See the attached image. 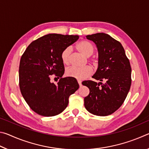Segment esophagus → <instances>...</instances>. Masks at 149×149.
<instances>
[{
  "label": "esophagus",
  "instance_id": "34e87169",
  "mask_svg": "<svg viewBox=\"0 0 149 149\" xmlns=\"http://www.w3.org/2000/svg\"><path fill=\"white\" fill-rule=\"evenodd\" d=\"M77 82H78V84H79V87H81L82 86L81 81V80H77Z\"/></svg>",
  "mask_w": 149,
  "mask_h": 149
}]
</instances>
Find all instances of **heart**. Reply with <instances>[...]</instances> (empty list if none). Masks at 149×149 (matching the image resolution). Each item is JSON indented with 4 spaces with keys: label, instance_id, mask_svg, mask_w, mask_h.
I'll use <instances>...</instances> for the list:
<instances>
[{
    "label": "heart",
    "instance_id": "heart-1",
    "mask_svg": "<svg viewBox=\"0 0 149 149\" xmlns=\"http://www.w3.org/2000/svg\"><path fill=\"white\" fill-rule=\"evenodd\" d=\"M77 50L85 56H90L94 51L93 45L87 41H81L78 42L76 45ZM71 50L68 47L63 50L61 54V59L64 64H68L70 60V54ZM93 72V69L90 66L76 67L72 66L68 68L65 72L67 76L75 78L77 79H84L90 76Z\"/></svg>",
    "mask_w": 149,
    "mask_h": 149
}]
</instances>
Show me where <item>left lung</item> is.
<instances>
[{"label":"left lung","mask_w":149,"mask_h":149,"mask_svg":"<svg viewBox=\"0 0 149 149\" xmlns=\"http://www.w3.org/2000/svg\"><path fill=\"white\" fill-rule=\"evenodd\" d=\"M86 38L97 46L98 68L93 78L82 84L89 89L84 105L91 114L105 116L114 113L124 102L132 84L130 60L119 41L104 33L87 35Z\"/></svg>","instance_id":"left-lung-1"}]
</instances>
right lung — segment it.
Listing matches in <instances>:
<instances>
[{
	"mask_svg": "<svg viewBox=\"0 0 149 149\" xmlns=\"http://www.w3.org/2000/svg\"><path fill=\"white\" fill-rule=\"evenodd\" d=\"M79 39L78 35L51 33L30 44L20 60L19 88L31 109L43 116H54L63 112L69 97L79 89L75 78H62L64 65L63 50ZM61 77L57 84L50 81L52 75Z\"/></svg>",
	"mask_w": 149,
	"mask_h": 149,
	"instance_id": "right-lung-1",
	"label": "right lung"
}]
</instances>
